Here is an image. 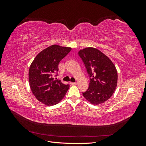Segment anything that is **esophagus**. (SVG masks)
Returning <instances> with one entry per match:
<instances>
[{"instance_id":"esophagus-1","label":"esophagus","mask_w":146,"mask_h":146,"mask_svg":"<svg viewBox=\"0 0 146 146\" xmlns=\"http://www.w3.org/2000/svg\"><path fill=\"white\" fill-rule=\"evenodd\" d=\"M70 84H71V85H77V83L76 82H70Z\"/></svg>"}]
</instances>
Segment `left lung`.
I'll return each mask as SVG.
<instances>
[{
    "label": "left lung",
    "mask_w": 146,
    "mask_h": 146,
    "mask_svg": "<svg viewBox=\"0 0 146 146\" xmlns=\"http://www.w3.org/2000/svg\"><path fill=\"white\" fill-rule=\"evenodd\" d=\"M90 77L88 89L83 96L89 102L99 105L108 100L115 91L117 72L108 57L94 47H86L78 52Z\"/></svg>",
    "instance_id": "8db88e82"
}]
</instances>
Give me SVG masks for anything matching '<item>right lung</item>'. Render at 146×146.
Returning a JSON list of instances; mask_svg holds the SVG:
<instances>
[{
	"mask_svg": "<svg viewBox=\"0 0 146 146\" xmlns=\"http://www.w3.org/2000/svg\"><path fill=\"white\" fill-rule=\"evenodd\" d=\"M71 48L52 45L35 57L29 71L31 91L38 101L47 106L58 104L63 99L69 85L54 78L58 71L60 61L67 55Z\"/></svg>",
	"mask_w": 146,
	"mask_h": 146,
	"instance_id": "1",
	"label": "right lung"
}]
</instances>
